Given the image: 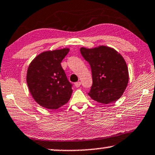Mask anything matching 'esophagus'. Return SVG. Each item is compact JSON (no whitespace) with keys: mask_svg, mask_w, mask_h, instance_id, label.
Segmentation results:
<instances>
[{"mask_svg":"<svg viewBox=\"0 0 155 155\" xmlns=\"http://www.w3.org/2000/svg\"><path fill=\"white\" fill-rule=\"evenodd\" d=\"M74 85H75V86L76 88H79L80 86H81V82H79V81H78V82H76L75 83V84H74Z\"/></svg>","mask_w":155,"mask_h":155,"instance_id":"esophagus-1","label":"esophagus"}]
</instances>
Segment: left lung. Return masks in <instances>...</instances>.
<instances>
[{
	"mask_svg": "<svg viewBox=\"0 0 155 155\" xmlns=\"http://www.w3.org/2000/svg\"><path fill=\"white\" fill-rule=\"evenodd\" d=\"M80 51L91 69L93 85L88 96L103 104L118 100L129 81L128 69L122 55L105 45L81 47Z\"/></svg>",
	"mask_w": 155,
	"mask_h": 155,
	"instance_id": "1",
	"label": "left lung"
}]
</instances>
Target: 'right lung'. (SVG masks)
<instances>
[{"mask_svg":"<svg viewBox=\"0 0 155 155\" xmlns=\"http://www.w3.org/2000/svg\"><path fill=\"white\" fill-rule=\"evenodd\" d=\"M69 48L42 51L31 61L26 81L35 102L43 108L56 110L67 104L72 94L61 62Z\"/></svg>","mask_w":155,"mask_h":155,"instance_id":"add662e5","label":"right lung"}]
</instances>
